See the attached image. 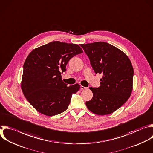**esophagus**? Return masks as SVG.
Masks as SVG:
<instances>
[{
    "instance_id": "1",
    "label": "esophagus",
    "mask_w": 153,
    "mask_h": 153,
    "mask_svg": "<svg viewBox=\"0 0 153 153\" xmlns=\"http://www.w3.org/2000/svg\"><path fill=\"white\" fill-rule=\"evenodd\" d=\"M88 88H86V87H85V86H82V85H80V89H86Z\"/></svg>"
}]
</instances>
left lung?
I'll list each match as a JSON object with an SVG mask.
<instances>
[{"instance_id": "8db88e82", "label": "left lung", "mask_w": 153, "mask_h": 153, "mask_svg": "<svg viewBox=\"0 0 153 153\" xmlns=\"http://www.w3.org/2000/svg\"><path fill=\"white\" fill-rule=\"evenodd\" d=\"M96 74H103L100 86L90 88L92 98L86 102L92 113L105 115L121 107L130 97L133 87V68L121 50L106 42L80 44Z\"/></svg>"}]
</instances>
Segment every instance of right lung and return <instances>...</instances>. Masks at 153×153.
<instances>
[{
	"mask_svg": "<svg viewBox=\"0 0 153 153\" xmlns=\"http://www.w3.org/2000/svg\"><path fill=\"white\" fill-rule=\"evenodd\" d=\"M83 53L80 47L58 41L49 42L32 50L24 65L22 89L29 103L39 112L54 116L67 109L79 84L63 82L61 74L73 56Z\"/></svg>",
	"mask_w": 153,
	"mask_h": 153,
	"instance_id": "right-lung-1",
	"label": "right lung"
}]
</instances>
